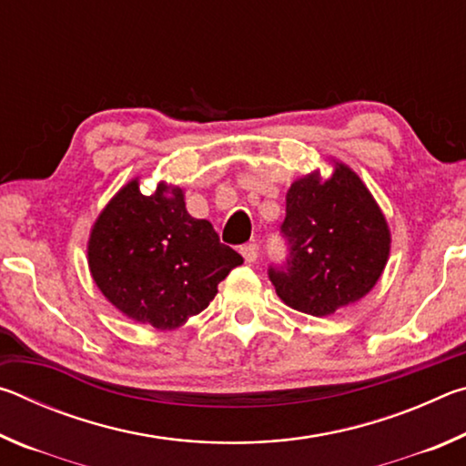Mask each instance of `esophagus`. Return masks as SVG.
<instances>
[{
	"label": "esophagus",
	"instance_id": "obj_1",
	"mask_svg": "<svg viewBox=\"0 0 466 466\" xmlns=\"http://www.w3.org/2000/svg\"><path fill=\"white\" fill-rule=\"evenodd\" d=\"M240 255L244 257V261H247V263H255L257 257H258V247L255 242L244 244V247H240Z\"/></svg>",
	"mask_w": 466,
	"mask_h": 466
}]
</instances>
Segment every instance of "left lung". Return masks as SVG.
<instances>
[{
    "mask_svg": "<svg viewBox=\"0 0 466 466\" xmlns=\"http://www.w3.org/2000/svg\"><path fill=\"white\" fill-rule=\"evenodd\" d=\"M286 269H269L283 304L329 317L360 302L380 279L390 255V228L356 172L333 160V172L296 178L286 193Z\"/></svg>",
    "mask_w": 466,
    "mask_h": 466,
    "instance_id": "obj_1",
    "label": "left lung"
}]
</instances>
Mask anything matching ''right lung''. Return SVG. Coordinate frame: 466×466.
<instances>
[{
	"label": "right lung",
	"mask_w": 466,
	"mask_h": 466,
	"mask_svg": "<svg viewBox=\"0 0 466 466\" xmlns=\"http://www.w3.org/2000/svg\"><path fill=\"white\" fill-rule=\"evenodd\" d=\"M242 257L219 242L208 219L185 208V191L157 185L139 191V177L113 195L94 222L88 267L96 288L139 325L175 330L208 309Z\"/></svg>",
	"instance_id": "obj_1"
}]
</instances>
